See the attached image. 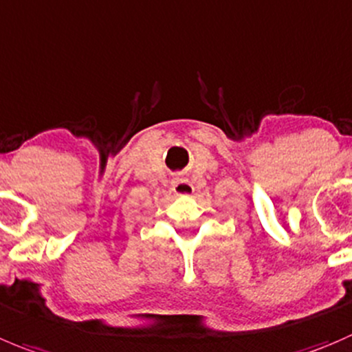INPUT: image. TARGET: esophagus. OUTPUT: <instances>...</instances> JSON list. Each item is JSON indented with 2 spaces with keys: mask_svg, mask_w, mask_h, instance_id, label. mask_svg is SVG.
<instances>
[{
  "mask_svg": "<svg viewBox=\"0 0 352 352\" xmlns=\"http://www.w3.org/2000/svg\"><path fill=\"white\" fill-rule=\"evenodd\" d=\"M173 190L174 193H176V195H192L193 193V186H192V183L188 182V179H185V178H182V176H176V178L173 179Z\"/></svg>",
  "mask_w": 352,
  "mask_h": 352,
  "instance_id": "obj_1",
  "label": "esophagus"
}]
</instances>
